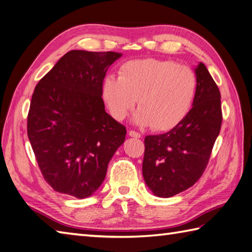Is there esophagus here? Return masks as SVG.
I'll list each match as a JSON object with an SVG mask.
<instances>
[{
  "instance_id": "34e87169",
  "label": "esophagus",
  "mask_w": 252,
  "mask_h": 252,
  "mask_svg": "<svg viewBox=\"0 0 252 252\" xmlns=\"http://www.w3.org/2000/svg\"><path fill=\"white\" fill-rule=\"evenodd\" d=\"M128 135H129L130 137H133V138H140L141 137L140 133L135 131V130H129V131H128Z\"/></svg>"
}]
</instances>
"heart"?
Here are the masks:
<instances>
[{
  "instance_id": "obj_1",
  "label": "heart",
  "mask_w": 252,
  "mask_h": 252,
  "mask_svg": "<svg viewBox=\"0 0 252 252\" xmlns=\"http://www.w3.org/2000/svg\"><path fill=\"white\" fill-rule=\"evenodd\" d=\"M197 76L173 61L142 59L128 61L119 78L107 76L102 96L114 119L123 121L136 105L133 123L166 131L181 124L190 111L197 92Z\"/></svg>"
}]
</instances>
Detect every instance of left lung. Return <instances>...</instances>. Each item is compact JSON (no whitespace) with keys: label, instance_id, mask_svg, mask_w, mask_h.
Listing matches in <instances>:
<instances>
[{"label":"left lung","instance_id":"8db88e82","mask_svg":"<svg viewBox=\"0 0 252 252\" xmlns=\"http://www.w3.org/2000/svg\"><path fill=\"white\" fill-rule=\"evenodd\" d=\"M197 92L181 124L161 135L145 138L142 175L157 197L186 190L202 176L222 125L220 94L203 63H199Z\"/></svg>","mask_w":252,"mask_h":252}]
</instances>
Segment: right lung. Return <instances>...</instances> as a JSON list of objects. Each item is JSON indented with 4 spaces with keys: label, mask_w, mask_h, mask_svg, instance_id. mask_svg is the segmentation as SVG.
Returning a JSON list of instances; mask_svg holds the SVG:
<instances>
[{
    "label": "right lung",
    "mask_w": 252,
    "mask_h": 252,
    "mask_svg": "<svg viewBox=\"0 0 252 252\" xmlns=\"http://www.w3.org/2000/svg\"><path fill=\"white\" fill-rule=\"evenodd\" d=\"M122 53L73 50L35 86L27 133L45 181L55 191L90 197L103 183L126 128L104 110L102 85Z\"/></svg>",
    "instance_id": "add662e5"
}]
</instances>
